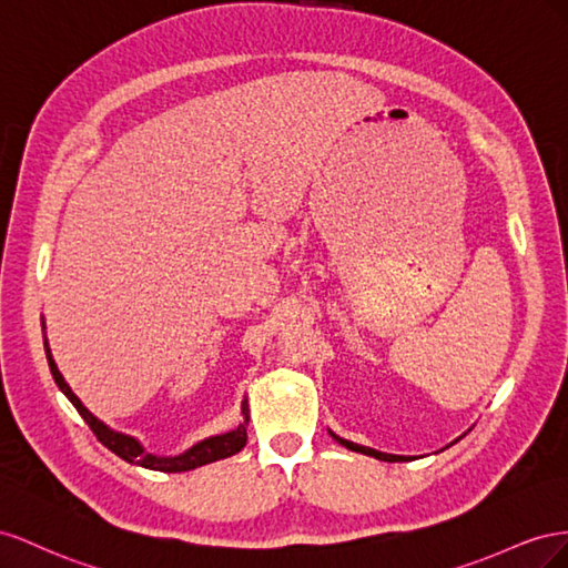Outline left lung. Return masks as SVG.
I'll use <instances>...</instances> for the list:
<instances>
[{
    "label": "left lung",
    "instance_id": "obj_1",
    "mask_svg": "<svg viewBox=\"0 0 568 568\" xmlns=\"http://www.w3.org/2000/svg\"><path fill=\"white\" fill-rule=\"evenodd\" d=\"M331 435H333V440H335V443H339V445L347 447V449H352V452H359V455L374 457V459H381V462H407V457H402V455H387V452H378V449H374V447H364V445L349 443V440H345V437L335 435L333 430H331ZM455 443H457V440H455Z\"/></svg>",
    "mask_w": 568,
    "mask_h": 568
}]
</instances>
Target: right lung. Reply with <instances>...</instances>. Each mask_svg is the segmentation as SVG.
Masks as SVG:
<instances>
[{
  "label": "right lung",
  "instance_id": "right-lung-1",
  "mask_svg": "<svg viewBox=\"0 0 568 568\" xmlns=\"http://www.w3.org/2000/svg\"><path fill=\"white\" fill-rule=\"evenodd\" d=\"M42 331H44V318H42ZM44 335V333H42ZM44 354H47V362H50V371H52V378L59 385V390L69 397V402L78 409V414L85 418V424L92 428V433L97 435V440H100L106 449H111L113 455L121 457L128 464H135L142 468H150V471H164V474H181V471H192V468L204 466V464H212L225 457H233L237 452L247 445V424H250V407H247V399H242V420L240 424L229 430V433H221V435H212V437H204V440L194 443L192 447H187L181 455H169V457H161V455H152L142 447V443L133 435H125L121 430H113L109 428L104 420L97 418L83 402L78 399V395L71 390V385L63 381L61 371L54 364V356L50 349V343H47V335H44Z\"/></svg>",
  "mask_w": 568,
  "mask_h": 568
}]
</instances>
